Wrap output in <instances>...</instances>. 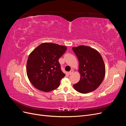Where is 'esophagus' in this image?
Masks as SVG:
<instances>
[{
  "label": "esophagus",
  "instance_id": "34e87169",
  "mask_svg": "<svg viewBox=\"0 0 126 126\" xmlns=\"http://www.w3.org/2000/svg\"><path fill=\"white\" fill-rule=\"evenodd\" d=\"M73 72H74V70H71L69 72H68V74H69V75H71V74H73Z\"/></svg>",
  "mask_w": 126,
  "mask_h": 126
}]
</instances>
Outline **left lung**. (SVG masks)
I'll list each match as a JSON object with an SVG mask.
<instances>
[{
	"label": "left lung",
	"mask_w": 126,
	"mask_h": 126,
	"mask_svg": "<svg viewBox=\"0 0 126 126\" xmlns=\"http://www.w3.org/2000/svg\"><path fill=\"white\" fill-rule=\"evenodd\" d=\"M79 60L80 79L74 85L78 92L87 94L96 90L104 79L106 69L104 60L97 50L86 46L72 47Z\"/></svg>",
	"instance_id": "1"
}]
</instances>
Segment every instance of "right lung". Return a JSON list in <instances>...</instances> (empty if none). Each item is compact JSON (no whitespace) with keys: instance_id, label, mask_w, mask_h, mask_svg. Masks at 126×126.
<instances>
[{"instance_id":"right-lung-1","label":"right lung","mask_w":126,"mask_h":126,"mask_svg":"<svg viewBox=\"0 0 126 126\" xmlns=\"http://www.w3.org/2000/svg\"><path fill=\"white\" fill-rule=\"evenodd\" d=\"M66 50L64 46L44 43L30 53L26 71L29 81L36 88L49 92L59 86L65 74L61 70L58 59Z\"/></svg>"}]
</instances>
